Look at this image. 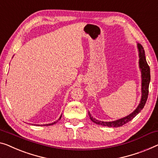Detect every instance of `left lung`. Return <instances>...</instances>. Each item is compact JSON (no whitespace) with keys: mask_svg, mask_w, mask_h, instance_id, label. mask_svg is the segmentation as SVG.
<instances>
[{"mask_svg":"<svg viewBox=\"0 0 158 158\" xmlns=\"http://www.w3.org/2000/svg\"><path fill=\"white\" fill-rule=\"evenodd\" d=\"M138 49L139 52V67L141 70V77H142V96H141L140 102L138 105V106L136 108V109L128 116H127L124 118H122L121 119L116 120L114 121L110 122H104L98 120L94 118L93 116H91L90 113L89 112V116L90 117V119L94 123H95L98 125H102L103 126L108 127H121L123 125L126 124L131 121L132 119L135 117L136 115H138L140 112V110L143 109L144 106L146 103L148 96V89H149V84L150 81V67L148 66L146 59L145 56V50L143 49V46L140 43H138Z\"/></svg>","mask_w":158,"mask_h":158,"instance_id":"8db88e82","label":"left lung"}]
</instances>
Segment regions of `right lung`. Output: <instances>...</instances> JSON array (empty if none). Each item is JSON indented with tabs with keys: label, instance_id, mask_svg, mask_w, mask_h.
Wrapping results in <instances>:
<instances>
[{
	"label": "right lung",
	"instance_id": "add662e5",
	"mask_svg": "<svg viewBox=\"0 0 158 158\" xmlns=\"http://www.w3.org/2000/svg\"><path fill=\"white\" fill-rule=\"evenodd\" d=\"M61 118H62V115H61V116L60 117V118H59L57 121H55V122H54V123H49V124H44V125H43V126H51V125H53V124H55V123H56V122H57L58 121H60V120L61 119ZM36 126H40V125H36Z\"/></svg>",
	"mask_w": 158,
	"mask_h": 158
}]
</instances>
